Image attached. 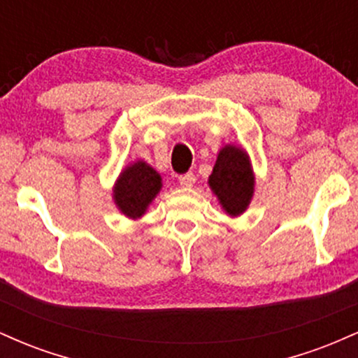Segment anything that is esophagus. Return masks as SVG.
Returning <instances> with one entry per match:
<instances>
[{
  "label": "esophagus",
  "instance_id": "obj_1",
  "mask_svg": "<svg viewBox=\"0 0 358 358\" xmlns=\"http://www.w3.org/2000/svg\"><path fill=\"white\" fill-rule=\"evenodd\" d=\"M195 175L193 173H185V175H182L178 178V182H180V185H182V187H193V183H195Z\"/></svg>",
  "mask_w": 358,
  "mask_h": 358
}]
</instances>
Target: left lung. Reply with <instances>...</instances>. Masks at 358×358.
<instances>
[{
	"instance_id": "obj_1",
	"label": "left lung",
	"mask_w": 358,
	"mask_h": 358,
	"mask_svg": "<svg viewBox=\"0 0 358 358\" xmlns=\"http://www.w3.org/2000/svg\"><path fill=\"white\" fill-rule=\"evenodd\" d=\"M208 185L229 215L244 213L254 195V173L248 153L234 145L222 148Z\"/></svg>"
}]
</instances>
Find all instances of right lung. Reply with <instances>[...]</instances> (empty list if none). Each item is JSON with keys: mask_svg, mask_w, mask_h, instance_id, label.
I'll use <instances>...</instances> for the list:
<instances>
[{"mask_svg": "<svg viewBox=\"0 0 358 358\" xmlns=\"http://www.w3.org/2000/svg\"><path fill=\"white\" fill-rule=\"evenodd\" d=\"M162 176L145 162H134L119 175L113 190L114 203L129 219H139L162 190Z\"/></svg>", "mask_w": 358, "mask_h": 358, "instance_id": "add662e5", "label": "right lung"}]
</instances>
